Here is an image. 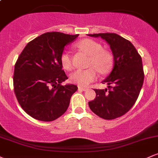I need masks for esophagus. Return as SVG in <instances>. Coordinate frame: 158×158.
Returning a JSON list of instances; mask_svg holds the SVG:
<instances>
[{"label": "esophagus", "instance_id": "1", "mask_svg": "<svg viewBox=\"0 0 158 158\" xmlns=\"http://www.w3.org/2000/svg\"><path fill=\"white\" fill-rule=\"evenodd\" d=\"M78 88H79V90H83V91H85V90H87L88 89V88H85V87L80 86V85H79V86H78Z\"/></svg>", "mask_w": 158, "mask_h": 158}]
</instances>
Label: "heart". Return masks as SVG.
<instances>
[{
	"mask_svg": "<svg viewBox=\"0 0 158 158\" xmlns=\"http://www.w3.org/2000/svg\"><path fill=\"white\" fill-rule=\"evenodd\" d=\"M80 50L90 56L88 67L85 70H77L70 76L73 83L87 86L97 78L98 72L102 74L108 73L113 67V56L109 52L104 50L100 44L91 39H84L77 44ZM61 63L63 68L71 70L73 68L71 56L68 52H64L61 56Z\"/></svg>",
	"mask_w": 158,
	"mask_h": 158,
	"instance_id": "b5f03b06",
	"label": "heart"
}]
</instances>
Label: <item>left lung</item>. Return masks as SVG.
I'll return each mask as SVG.
<instances>
[{
	"instance_id": "left-lung-1",
	"label": "left lung",
	"mask_w": 158,
	"mask_h": 158,
	"mask_svg": "<svg viewBox=\"0 0 158 158\" xmlns=\"http://www.w3.org/2000/svg\"><path fill=\"white\" fill-rule=\"evenodd\" d=\"M101 37L110 45L114 56V68L102 81L108 89H94L96 98L88 102L90 110L101 118L120 117L135 105L144 80L142 58L128 40L116 33L89 34Z\"/></svg>"
}]
</instances>
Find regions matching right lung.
Returning <instances> with one entry per match:
<instances>
[{
  "instance_id": "1",
  "label": "right lung",
  "mask_w": 158,
  "mask_h": 158,
  "mask_svg": "<svg viewBox=\"0 0 158 158\" xmlns=\"http://www.w3.org/2000/svg\"><path fill=\"white\" fill-rule=\"evenodd\" d=\"M78 35L46 32L30 41L18 58L14 92L20 106L32 118L50 122L68 109L78 88L61 85L68 78L62 70L61 56L65 45Z\"/></svg>"
}]
</instances>
